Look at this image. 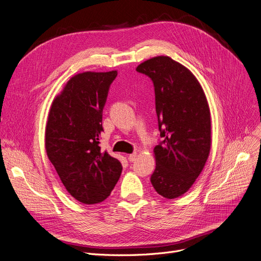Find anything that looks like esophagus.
<instances>
[{
	"instance_id": "obj_1",
	"label": "esophagus",
	"mask_w": 261,
	"mask_h": 261,
	"mask_svg": "<svg viewBox=\"0 0 261 261\" xmlns=\"http://www.w3.org/2000/svg\"><path fill=\"white\" fill-rule=\"evenodd\" d=\"M137 152H133V153H131V155H129L128 156V159H129V161L130 162H133L134 160H136V158H137Z\"/></svg>"
}]
</instances>
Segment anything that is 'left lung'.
Returning a JSON list of instances; mask_svg holds the SVG:
<instances>
[{"label":"left lung","instance_id":"8db88e82","mask_svg":"<svg viewBox=\"0 0 261 261\" xmlns=\"http://www.w3.org/2000/svg\"><path fill=\"white\" fill-rule=\"evenodd\" d=\"M139 73L151 80L162 141L153 149L151 185L160 196L184 195L203 170L211 149V114L201 85L187 67L159 56L144 61Z\"/></svg>","mask_w":261,"mask_h":261}]
</instances>
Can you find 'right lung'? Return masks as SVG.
Listing matches in <instances>:
<instances>
[{"instance_id":"right-lung-1","label":"right lung","mask_w":261,"mask_h":261,"mask_svg":"<svg viewBox=\"0 0 261 261\" xmlns=\"http://www.w3.org/2000/svg\"><path fill=\"white\" fill-rule=\"evenodd\" d=\"M116 76L117 71L73 76L48 115L47 156L67 192L85 204L108 198L122 171L120 161L100 147L103 109Z\"/></svg>"}]
</instances>
